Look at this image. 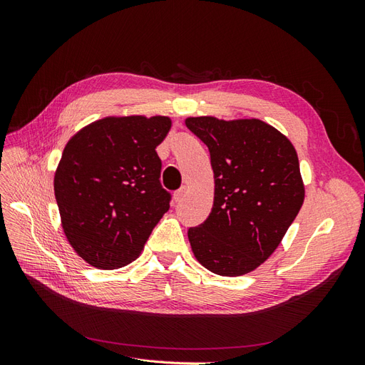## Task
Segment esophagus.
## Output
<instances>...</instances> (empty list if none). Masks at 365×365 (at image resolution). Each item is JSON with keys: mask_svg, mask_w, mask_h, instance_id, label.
<instances>
[{"mask_svg": "<svg viewBox=\"0 0 365 365\" xmlns=\"http://www.w3.org/2000/svg\"><path fill=\"white\" fill-rule=\"evenodd\" d=\"M185 193H187V189L185 187H182V189H180L178 192H175V201L176 202H181L184 197H185Z\"/></svg>", "mask_w": 365, "mask_h": 365, "instance_id": "obj_1", "label": "esophagus"}]
</instances>
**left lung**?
I'll return each mask as SVG.
<instances>
[{"label":"left lung","instance_id":"1","mask_svg":"<svg viewBox=\"0 0 365 365\" xmlns=\"http://www.w3.org/2000/svg\"><path fill=\"white\" fill-rule=\"evenodd\" d=\"M210 150L215 197L205 222L189 228L196 260L237 277L277 250L304 201L300 163L289 138L259 118H185Z\"/></svg>","mask_w":365,"mask_h":365}]
</instances>
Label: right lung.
<instances>
[{
  "label": "right lung",
  "instance_id": "1",
  "mask_svg": "<svg viewBox=\"0 0 365 365\" xmlns=\"http://www.w3.org/2000/svg\"><path fill=\"white\" fill-rule=\"evenodd\" d=\"M172 120L113 115L68 140L54 173V196L68 244L98 269L134 262L169 210L157 146Z\"/></svg>",
  "mask_w": 365,
  "mask_h": 365
}]
</instances>
